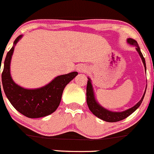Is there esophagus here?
<instances>
[{"label":"esophagus","mask_w":154,"mask_h":154,"mask_svg":"<svg viewBox=\"0 0 154 154\" xmlns=\"http://www.w3.org/2000/svg\"><path fill=\"white\" fill-rule=\"evenodd\" d=\"M86 70L87 68L84 66H83V65H80V66L77 67V71H80V72H83V71H86Z\"/></svg>","instance_id":"34e87169"}]
</instances>
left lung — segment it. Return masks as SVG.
Returning <instances> with one entry per match:
<instances>
[{"mask_svg":"<svg viewBox=\"0 0 154 154\" xmlns=\"http://www.w3.org/2000/svg\"><path fill=\"white\" fill-rule=\"evenodd\" d=\"M127 42L128 44L131 45H133V46H136V51H138L139 56H140V57L142 58V63H143L144 68H145V71H146L145 60H144L143 55H142V52H141L140 48H139L137 42L131 38H127ZM88 82H87V87H86L87 105H88L90 111H91L94 116H97V118L100 119L101 120H103L107 122H119V121L123 120V119H125L126 118L128 117L129 116H130L132 113L134 112L139 108V106H140L142 100H143L144 94H145V92H146V89H145L142 99H141V100H139V101L134 106L132 107V108L128 109L125 110V111H123V112H112V111H109V110L103 108V106H100V105L97 103L95 97H94L92 85H91V82L89 77H88ZM146 88H147V86H146Z\"/></svg>","mask_w":154,"mask_h":154,"instance_id":"8db88e82","label":"left lung"}]
</instances>
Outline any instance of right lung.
<instances>
[{"label":"right lung","mask_w":154,"mask_h":154,"mask_svg":"<svg viewBox=\"0 0 154 154\" xmlns=\"http://www.w3.org/2000/svg\"><path fill=\"white\" fill-rule=\"evenodd\" d=\"M21 37V35H18L14 41L13 46L7 53L4 60L2 72L3 88L11 104L20 113L30 119L45 117L58 108L65 87L78 73L74 71L57 76L48 85L38 88L28 89L18 86L11 77L10 62L14 48Z\"/></svg>","instance_id":"add662e5"}]
</instances>
